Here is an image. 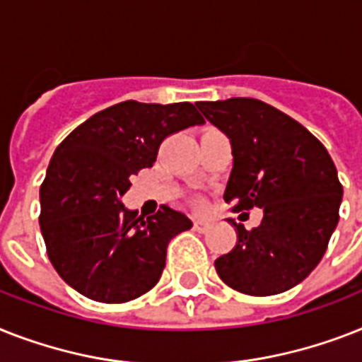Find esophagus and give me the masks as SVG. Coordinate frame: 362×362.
<instances>
[{"mask_svg": "<svg viewBox=\"0 0 362 362\" xmlns=\"http://www.w3.org/2000/svg\"><path fill=\"white\" fill-rule=\"evenodd\" d=\"M210 227H211L210 223L204 221V219H197V221H195V228L201 232V234H204V232L210 230Z\"/></svg>", "mask_w": 362, "mask_h": 362, "instance_id": "obj_1", "label": "esophagus"}]
</instances>
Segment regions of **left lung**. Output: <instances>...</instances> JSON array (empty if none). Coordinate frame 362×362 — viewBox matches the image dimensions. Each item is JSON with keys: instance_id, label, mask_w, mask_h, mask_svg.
<instances>
[{"instance_id": "left-lung-1", "label": "left lung", "mask_w": 362, "mask_h": 362, "mask_svg": "<svg viewBox=\"0 0 362 362\" xmlns=\"http://www.w3.org/2000/svg\"><path fill=\"white\" fill-rule=\"evenodd\" d=\"M228 135L232 165L225 202L234 211L262 208L257 228L236 227L238 243L216 260L227 286L275 296L318 266L339 223L342 184L325 146L298 120L257 98L197 102Z\"/></svg>"}]
</instances>
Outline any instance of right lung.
I'll return each instance as SVG.
<instances>
[{
	"label": "right lung",
	"mask_w": 362,
	"mask_h": 362,
	"mask_svg": "<svg viewBox=\"0 0 362 362\" xmlns=\"http://www.w3.org/2000/svg\"><path fill=\"white\" fill-rule=\"evenodd\" d=\"M195 105L126 100L98 111L55 148L40 186V230L64 283L100 303H126L160 281L167 245L191 219L161 206L126 210L120 197L134 175L154 165L160 145L202 124Z\"/></svg>",
	"instance_id": "add662e5"
}]
</instances>
